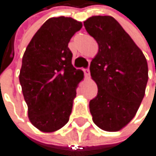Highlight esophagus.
Instances as JSON below:
<instances>
[{
	"label": "esophagus",
	"instance_id": "1",
	"mask_svg": "<svg viewBox=\"0 0 156 156\" xmlns=\"http://www.w3.org/2000/svg\"><path fill=\"white\" fill-rule=\"evenodd\" d=\"M84 74H85V76L86 77H90V69L89 68L84 69Z\"/></svg>",
	"mask_w": 156,
	"mask_h": 156
}]
</instances>
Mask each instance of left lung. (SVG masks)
<instances>
[{
    "label": "left lung",
    "mask_w": 156,
    "mask_h": 156,
    "mask_svg": "<svg viewBox=\"0 0 156 156\" xmlns=\"http://www.w3.org/2000/svg\"><path fill=\"white\" fill-rule=\"evenodd\" d=\"M84 26L98 44L90 65L98 87L97 95L90 101L93 121L105 131H119L134 118L144 97L147 61L114 17L94 16Z\"/></svg>",
    "instance_id": "8db88e82"
}]
</instances>
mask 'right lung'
Masks as SVG:
<instances>
[{"label":"right lung","mask_w":156,"mask_h":156,"mask_svg":"<svg viewBox=\"0 0 156 156\" xmlns=\"http://www.w3.org/2000/svg\"><path fill=\"white\" fill-rule=\"evenodd\" d=\"M81 27L71 17H51L34 35L23 55L20 82L28 116L43 132L56 131L69 121L83 72L73 66L68 43Z\"/></svg>","instance_id":"right-lung-1"}]
</instances>
